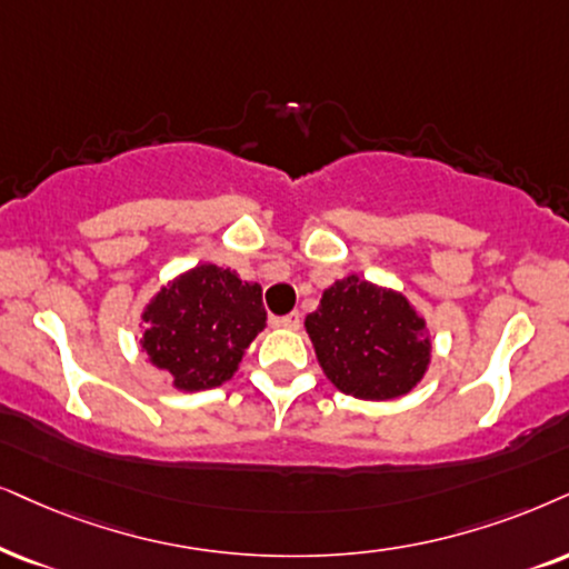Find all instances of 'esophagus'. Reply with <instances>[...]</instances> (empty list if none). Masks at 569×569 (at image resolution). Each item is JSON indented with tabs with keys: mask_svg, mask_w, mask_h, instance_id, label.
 <instances>
[{
	"mask_svg": "<svg viewBox=\"0 0 569 569\" xmlns=\"http://www.w3.org/2000/svg\"><path fill=\"white\" fill-rule=\"evenodd\" d=\"M278 328H286V330H297L301 326V315L299 312H291V315H283V318H276L272 320Z\"/></svg>",
	"mask_w": 569,
	"mask_h": 569,
	"instance_id": "34e87169",
	"label": "esophagus"
}]
</instances>
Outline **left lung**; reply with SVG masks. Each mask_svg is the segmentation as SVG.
<instances>
[{
	"instance_id": "left-lung-1",
	"label": "left lung",
	"mask_w": 569,
	"mask_h": 569,
	"mask_svg": "<svg viewBox=\"0 0 569 569\" xmlns=\"http://www.w3.org/2000/svg\"><path fill=\"white\" fill-rule=\"evenodd\" d=\"M305 326L330 383L349 397L397 399L426 376V320L397 291L357 276L336 280Z\"/></svg>"
}]
</instances>
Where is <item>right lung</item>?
I'll list each match as a JSON object with an SVG mask.
<instances>
[{
  "instance_id": "add662e5",
  "label": "right lung",
  "mask_w": 569,
  "mask_h": 569,
  "mask_svg": "<svg viewBox=\"0 0 569 569\" xmlns=\"http://www.w3.org/2000/svg\"><path fill=\"white\" fill-rule=\"evenodd\" d=\"M264 320L260 286L218 264H197L147 307L143 349L172 386L204 391L233 376Z\"/></svg>"
}]
</instances>
